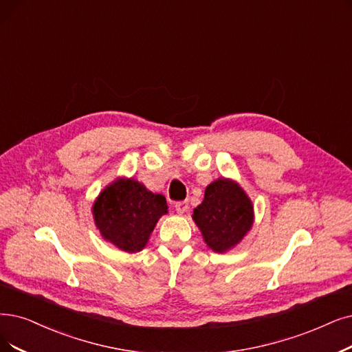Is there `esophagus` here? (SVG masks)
<instances>
[{
	"instance_id": "34e87169",
	"label": "esophagus",
	"mask_w": 352,
	"mask_h": 352,
	"mask_svg": "<svg viewBox=\"0 0 352 352\" xmlns=\"http://www.w3.org/2000/svg\"><path fill=\"white\" fill-rule=\"evenodd\" d=\"M175 208H176V212H177L179 215H184V214H186V212H188L189 204H188V202H185V201H182V202H177V204L175 205Z\"/></svg>"
}]
</instances>
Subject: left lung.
I'll use <instances>...</instances> for the list:
<instances>
[{
    "label": "left lung",
    "mask_w": 352,
    "mask_h": 352,
    "mask_svg": "<svg viewBox=\"0 0 352 352\" xmlns=\"http://www.w3.org/2000/svg\"><path fill=\"white\" fill-rule=\"evenodd\" d=\"M192 218L208 248L222 254L240 244L251 230L254 205L235 180L219 177L206 186L204 201L193 209Z\"/></svg>",
    "instance_id": "left-lung-1"
}]
</instances>
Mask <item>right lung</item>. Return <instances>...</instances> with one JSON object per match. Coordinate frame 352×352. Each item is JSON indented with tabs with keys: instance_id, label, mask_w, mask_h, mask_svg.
Here are the masks:
<instances>
[{
	"instance_id": "right-lung-1",
	"label": "right lung",
	"mask_w": 352,
	"mask_h": 352,
	"mask_svg": "<svg viewBox=\"0 0 352 352\" xmlns=\"http://www.w3.org/2000/svg\"><path fill=\"white\" fill-rule=\"evenodd\" d=\"M167 208L163 195L153 193L133 177H117L98 195L92 215L105 241L125 252H138Z\"/></svg>"
}]
</instances>
